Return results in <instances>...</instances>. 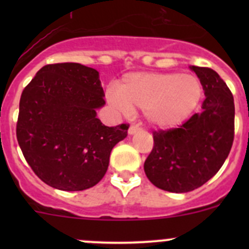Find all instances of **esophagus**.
<instances>
[{
    "instance_id": "obj_1",
    "label": "esophagus",
    "mask_w": 249,
    "mask_h": 249,
    "mask_svg": "<svg viewBox=\"0 0 249 249\" xmlns=\"http://www.w3.org/2000/svg\"><path fill=\"white\" fill-rule=\"evenodd\" d=\"M137 131H140V127L137 126V125H131V126L129 127V135L136 134Z\"/></svg>"
}]
</instances>
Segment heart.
<instances>
[{
    "mask_svg": "<svg viewBox=\"0 0 249 249\" xmlns=\"http://www.w3.org/2000/svg\"><path fill=\"white\" fill-rule=\"evenodd\" d=\"M201 96V83L189 73H130L118 90L107 91L113 108L124 114L142 108L148 123L159 129L182 124L196 109Z\"/></svg>",
    "mask_w": 249,
    "mask_h": 249,
    "instance_id": "heart-1",
    "label": "heart"
}]
</instances>
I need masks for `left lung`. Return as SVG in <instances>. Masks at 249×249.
Returning <instances> with one entry per match:
<instances>
[{
	"label": "left lung",
	"mask_w": 249,
	"mask_h": 249,
	"mask_svg": "<svg viewBox=\"0 0 249 249\" xmlns=\"http://www.w3.org/2000/svg\"><path fill=\"white\" fill-rule=\"evenodd\" d=\"M205 91L202 112L179 127L153 132L144 161L148 179L162 190L188 193L201 187L224 164L233 142L235 105L228 85L208 67L190 66Z\"/></svg>",
	"instance_id": "obj_1"
}]
</instances>
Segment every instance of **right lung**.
I'll use <instances>...</instances> for the list:
<instances>
[{
	"label": "right lung",
	"mask_w": 249,
	"mask_h": 249,
	"mask_svg": "<svg viewBox=\"0 0 249 249\" xmlns=\"http://www.w3.org/2000/svg\"><path fill=\"white\" fill-rule=\"evenodd\" d=\"M99 72L76 62L46 65L22 90L17 139L32 171L55 189H89L104 178L127 124L105 126Z\"/></svg>",
	"instance_id": "1"
}]
</instances>
